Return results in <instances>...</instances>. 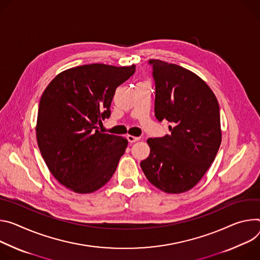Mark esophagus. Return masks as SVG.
Wrapping results in <instances>:
<instances>
[{"label": "esophagus", "instance_id": "1", "mask_svg": "<svg viewBox=\"0 0 260 260\" xmlns=\"http://www.w3.org/2000/svg\"><path fill=\"white\" fill-rule=\"evenodd\" d=\"M127 139H128V141L129 142H135V141H137V140H139L140 139V137H137V136H132V135H128L127 136Z\"/></svg>", "mask_w": 260, "mask_h": 260}]
</instances>
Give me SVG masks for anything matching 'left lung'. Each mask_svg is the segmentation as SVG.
Returning a JSON list of instances; mask_svg holds the SVG:
<instances>
[{"mask_svg": "<svg viewBox=\"0 0 260 260\" xmlns=\"http://www.w3.org/2000/svg\"><path fill=\"white\" fill-rule=\"evenodd\" d=\"M148 64L155 82V115L170 124V134L147 140L151 153L140 166L158 189L182 193L204 177L220 148L219 104L195 73L160 60Z\"/></svg>", "mask_w": 260, "mask_h": 260, "instance_id": "8db88e82", "label": "left lung"}]
</instances>
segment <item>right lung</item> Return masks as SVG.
Instances as JSON below:
<instances>
[{"label":"right lung","mask_w":260,"mask_h":260,"mask_svg":"<svg viewBox=\"0 0 260 260\" xmlns=\"http://www.w3.org/2000/svg\"><path fill=\"white\" fill-rule=\"evenodd\" d=\"M135 66L83 65L56 75L42 94L36 135L41 155L62 185L92 193L114 174L128 140L98 129L110 117L118 86Z\"/></svg>","instance_id":"add662e5"}]
</instances>
